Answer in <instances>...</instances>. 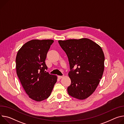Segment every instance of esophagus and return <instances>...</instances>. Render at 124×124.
I'll return each instance as SVG.
<instances>
[{
  "label": "esophagus",
  "instance_id": "34e87169",
  "mask_svg": "<svg viewBox=\"0 0 124 124\" xmlns=\"http://www.w3.org/2000/svg\"><path fill=\"white\" fill-rule=\"evenodd\" d=\"M63 76H58V78H59V79H61V78H63Z\"/></svg>",
  "mask_w": 124,
  "mask_h": 124
}]
</instances>
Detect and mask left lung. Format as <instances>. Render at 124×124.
Wrapping results in <instances>:
<instances>
[{"label":"left lung","instance_id":"8db88e82","mask_svg":"<svg viewBox=\"0 0 124 124\" xmlns=\"http://www.w3.org/2000/svg\"><path fill=\"white\" fill-rule=\"evenodd\" d=\"M58 42L70 65L68 75L71 84L67 92L74 98L86 99L95 91L102 77L105 59L103 50L98 44L86 38Z\"/></svg>","mask_w":124,"mask_h":124}]
</instances>
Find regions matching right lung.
I'll list each match as a JSON object with an SVG mask.
<instances>
[{
  "label": "right lung",
  "mask_w": 124,
  "mask_h": 124,
  "mask_svg": "<svg viewBox=\"0 0 124 124\" xmlns=\"http://www.w3.org/2000/svg\"><path fill=\"white\" fill-rule=\"evenodd\" d=\"M53 42L32 39L24 44L17 54V76L29 97L37 101L47 99L57 82V76L46 71L47 67L45 60Z\"/></svg>",
  "instance_id": "obj_1"
}]
</instances>
